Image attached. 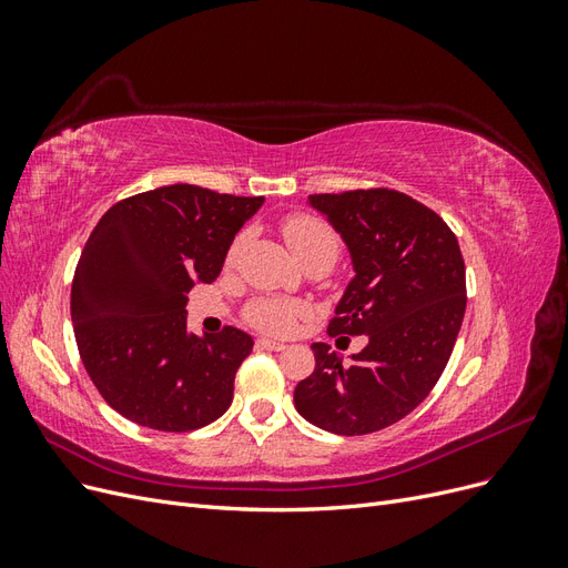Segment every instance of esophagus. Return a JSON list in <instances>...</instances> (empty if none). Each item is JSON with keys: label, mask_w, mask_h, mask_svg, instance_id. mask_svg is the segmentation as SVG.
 Wrapping results in <instances>:
<instances>
[{"label": "esophagus", "mask_w": 568, "mask_h": 568, "mask_svg": "<svg viewBox=\"0 0 568 568\" xmlns=\"http://www.w3.org/2000/svg\"><path fill=\"white\" fill-rule=\"evenodd\" d=\"M255 346H257V348H263V351H284V348H286L284 343H280V341H272V338H257Z\"/></svg>", "instance_id": "34e87169"}]
</instances>
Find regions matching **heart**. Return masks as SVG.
<instances>
[{
	"label": "heart",
	"instance_id": "heart-1",
	"mask_svg": "<svg viewBox=\"0 0 568 568\" xmlns=\"http://www.w3.org/2000/svg\"><path fill=\"white\" fill-rule=\"evenodd\" d=\"M284 239L296 255L298 263L313 261V257H324L334 263L338 255V239L329 225L313 215H294L284 222ZM234 255V251H232ZM305 307L294 301L282 298H257L248 305L246 317L253 326L267 334H288L296 322L303 317Z\"/></svg>",
	"mask_w": 568,
	"mask_h": 568
}]
</instances>
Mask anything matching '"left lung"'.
I'll return each mask as SVG.
<instances>
[{
    "mask_svg": "<svg viewBox=\"0 0 568 568\" xmlns=\"http://www.w3.org/2000/svg\"><path fill=\"white\" fill-rule=\"evenodd\" d=\"M346 244L353 280L332 336H367L348 357L313 343L315 372L294 390L298 415L338 436L379 432L409 415L448 365L467 307L457 236L432 209L390 189L305 201Z\"/></svg>",
    "mask_w": 568,
    "mask_h": 568,
    "instance_id": "obj_1",
    "label": "left lung"
}]
</instances>
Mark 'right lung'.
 <instances>
[{
    "label": "right lung",
    "instance_id": "right-lung-1",
    "mask_svg": "<svg viewBox=\"0 0 568 568\" xmlns=\"http://www.w3.org/2000/svg\"><path fill=\"white\" fill-rule=\"evenodd\" d=\"M263 196L159 186L104 213L71 291L78 351L104 400L156 432H194L227 412L253 338L186 329V294L213 284Z\"/></svg>",
    "mask_w": 568,
    "mask_h": 568
}]
</instances>
